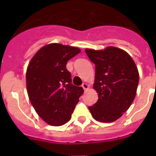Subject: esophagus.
<instances>
[{
    "mask_svg": "<svg viewBox=\"0 0 156 156\" xmlns=\"http://www.w3.org/2000/svg\"><path fill=\"white\" fill-rule=\"evenodd\" d=\"M82 87H83V90H87L88 88H89V86H88V84H87V83H83L82 84Z\"/></svg>",
    "mask_w": 156,
    "mask_h": 156,
    "instance_id": "obj_1",
    "label": "esophagus"
}]
</instances>
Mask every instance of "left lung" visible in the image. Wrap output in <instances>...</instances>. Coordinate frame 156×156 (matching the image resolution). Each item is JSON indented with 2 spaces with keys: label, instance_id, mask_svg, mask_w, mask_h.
Returning <instances> with one entry per match:
<instances>
[{
  "label": "left lung",
  "instance_id": "8db88e82",
  "mask_svg": "<svg viewBox=\"0 0 156 156\" xmlns=\"http://www.w3.org/2000/svg\"><path fill=\"white\" fill-rule=\"evenodd\" d=\"M95 65L94 88L98 100L88 108L94 119L112 122L120 118L134 100L139 82L137 66L129 54L120 48L85 49Z\"/></svg>",
  "mask_w": 156,
  "mask_h": 156
}]
</instances>
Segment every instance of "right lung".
Instances as JSON below:
<instances>
[{"instance_id":"obj_1","label":"right lung","mask_w":156,"mask_h":156,"mask_svg":"<svg viewBox=\"0 0 156 156\" xmlns=\"http://www.w3.org/2000/svg\"><path fill=\"white\" fill-rule=\"evenodd\" d=\"M80 49L60 44L41 48L32 58L27 70V88L32 105L41 119L51 126L70 120L79 98L81 87L72 83L67 62Z\"/></svg>"}]
</instances>
